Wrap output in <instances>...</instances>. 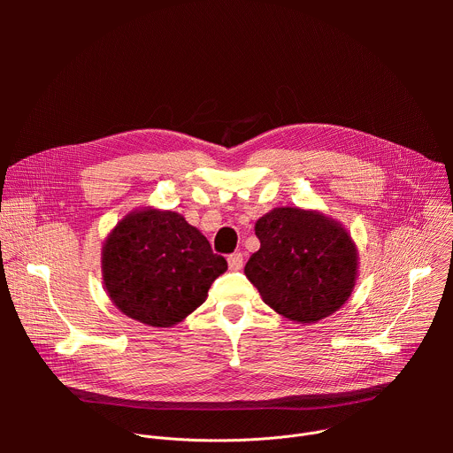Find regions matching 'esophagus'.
Segmentation results:
<instances>
[{"label":"esophagus","mask_w":453,"mask_h":453,"mask_svg":"<svg viewBox=\"0 0 453 453\" xmlns=\"http://www.w3.org/2000/svg\"><path fill=\"white\" fill-rule=\"evenodd\" d=\"M227 264L231 271H240L243 267V254L242 252H233L227 256Z\"/></svg>","instance_id":"obj_1"}]
</instances>
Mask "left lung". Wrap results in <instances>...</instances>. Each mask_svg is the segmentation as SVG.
I'll use <instances>...</instances> for the list:
<instances>
[{"mask_svg": "<svg viewBox=\"0 0 453 453\" xmlns=\"http://www.w3.org/2000/svg\"><path fill=\"white\" fill-rule=\"evenodd\" d=\"M260 250L245 276L278 313L315 322L337 311L357 280V249L335 220L299 208H276L256 222Z\"/></svg>", "mask_w": 453, "mask_h": 453, "instance_id": "8db88e82", "label": "left lung"}]
</instances>
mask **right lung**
Returning <instances> with one entry per match:
<instances>
[{
    "instance_id": "1",
    "label": "right lung",
    "mask_w": 453,
    "mask_h": 453,
    "mask_svg": "<svg viewBox=\"0 0 453 453\" xmlns=\"http://www.w3.org/2000/svg\"><path fill=\"white\" fill-rule=\"evenodd\" d=\"M104 283L131 319L168 328L199 308L227 271L206 236L179 213L142 210L127 215L104 245Z\"/></svg>"
}]
</instances>
